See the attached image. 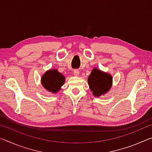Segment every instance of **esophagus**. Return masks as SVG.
I'll return each instance as SVG.
<instances>
[{
    "label": "esophagus",
    "instance_id": "34e87169",
    "mask_svg": "<svg viewBox=\"0 0 152 152\" xmlns=\"http://www.w3.org/2000/svg\"><path fill=\"white\" fill-rule=\"evenodd\" d=\"M73 73H74V76H78L79 75V71H78V70H74Z\"/></svg>",
    "mask_w": 152,
    "mask_h": 152
}]
</instances>
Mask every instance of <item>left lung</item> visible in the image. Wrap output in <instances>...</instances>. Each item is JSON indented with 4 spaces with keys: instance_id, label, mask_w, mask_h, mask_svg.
<instances>
[{
    "instance_id": "obj_1",
    "label": "left lung",
    "mask_w": 152,
    "mask_h": 152,
    "mask_svg": "<svg viewBox=\"0 0 152 152\" xmlns=\"http://www.w3.org/2000/svg\"><path fill=\"white\" fill-rule=\"evenodd\" d=\"M88 83L93 94L99 97L109 91L112 84V76L94 68L88 77Z\"/></svg>"
}]
</instances>
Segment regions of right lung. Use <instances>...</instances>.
<instances>
[{
    "mask_svg": "<svg viewBox=\"0 0 152 152\" xmlns=\"http://www.w3.org/2000/svg\"><path fill=\"white\" fill-rule=\"evenodd\" d=\"M64 76L56 70H50L46 72L42 78L43 87L52 93H56L60 91V87L64 84Z\"/></svg>",
    "mask_w": 152,
    "mask_h": 152,
    "instance_id": "obj_1",
    "label": "right lung"
}]
</instances>
